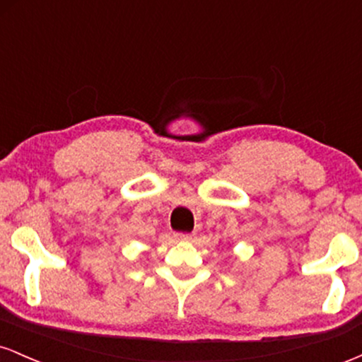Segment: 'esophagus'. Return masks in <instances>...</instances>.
Returning <instances> with one entry per match:
<instances>
[{
    "mask_svg": "<svg viewBox=\"0 0 362 362\" xmlns=\"http://www.w3.org/2000/svg\"><path fill=\"white\" fill-rule=\"evenodd\" d=\"M173 236H175V240H178V242H189V240L192 238L190 233H175Z\"/></svg>",
    "mask_w": 362,
    "mask_h": 362,
    "instance_id": "34e87169",
    "label": "esophagus"
}]
</instances>
